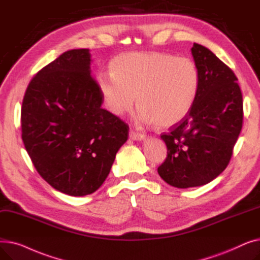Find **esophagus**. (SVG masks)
Instances as JSON below:
<instances>
[{
	"instance_id": "34e87169",
	"label": "esophagus",
	"mask_w": 260,
	"mask_h": 260,
	"mask_svg": "<svg viewBox=\"0 0 260 260\" xmlns=\"http://www.w3.org/2000/svg\"><path fill=\"white\" fill-rule=\"evenodd\" d=\"M129 138H131L132 140H135V141H142V140L145 139V136L142 135V134L136 133V132H134V131H131V132H129Z\"/></svg>"
}]
</instances>
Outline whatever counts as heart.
I'll use <instances>...</instances> for the list:
<instances>
[{
    "mask_svg": "<svg viewBox=\"0 0 260 260\" xmlns=\"http://www.w3.org/2000/svg\"><path fill=\"white\" fill-rule=\"evenodd\" d=\"M112 73L95 78L105 111L120 117L133 108L138 120L158 128L178 125L193 108L199 92V73L188 58L158 51L121 53L111 62Z\"/></svg>",
    "mask_w": 260,
    "mask_h": 260,
    "instance_id": "heart-1",
    "label": "heart"
}]
</instances>
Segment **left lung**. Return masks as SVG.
Listing matches in <instances>:
<instances>
[{"label":"left lung","instance_id":"left-lung-1","mask_svg":"<svg viewBox=\"0 0 260 260\" xmlns=\"http://www.w3.org/2000/svg\"><path fill=\"white\" fill-rule=\"evenodd\" d=\"M199 92L187 117L161 135L168 157L158 168L172 186L204 185L228 167L242 127V94L233 71L215 54L194 43Z\"/></svg>","mask_w":260,"mask_h":260}]
</instances>
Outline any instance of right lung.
Segmentation results:
<instances>
[{"label":"right lung","instance_id":"right-lung-1","mask_svg":"<svg viewBox=\"0 0 260 260\" xmlns=\"http://www.w3.org/2000/svg\"><path fill=\"white\" fill-rule=\"evenodd\" d=\"M89 49H72L29 82L22 109V139L40 176L70 196L95 192L127 140L126 123L101 107L90 76Z\"/></svg>","mask_w":260,"mask_h":260}]
</instances>
